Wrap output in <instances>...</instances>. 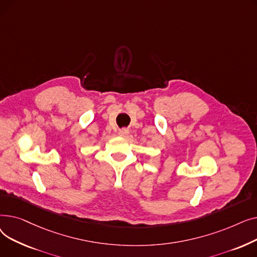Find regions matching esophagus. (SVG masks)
<instances>
[{"mask_svg": "<svg viewBox=\"0 0 257 257\" xmlns=\"http://www.w3.org/2000/svg\"><path fill=\"white\" fill-rule=\"evenodd\" d=\"M118 134L120 137H127L129 134V130L127 128H121L118 130Z\"/></svg>", "mask_w": 257, "mask_h": 257, "instance_id": "34e87169", "label": "esophagus"}]
</instances>
